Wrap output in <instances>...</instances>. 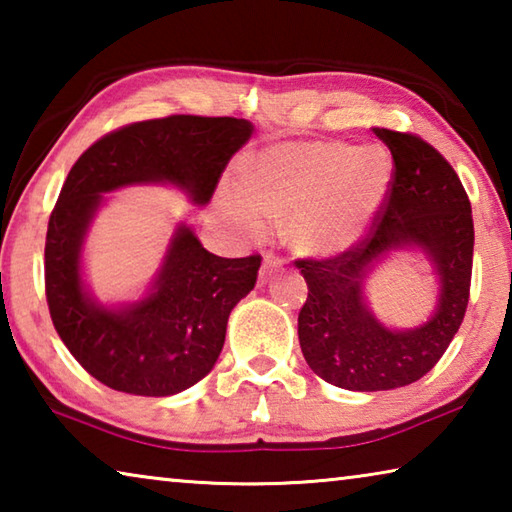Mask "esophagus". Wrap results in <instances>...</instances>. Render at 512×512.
Returning a JSON list of instances; mask_svg holds the SVG:
<instances>
[{
    "mask_svg": "<svg viewBox=\"0 0 512 512\" xmlns=\"http://www.w3.org/2000/svg\"><path fill=\"white\" fill-rule=\"evenodd\" d=\"M282 266V259L280 257H275L273 253H266L264 255V262H262V268H259V284H266L268 282V277H271L277 268Z\"/></svg>",
    "mask_w": 512,
    "mask_h": 512,
    "instance_id": "obj_1",
    "label": "esophagus"
}]
</instances>
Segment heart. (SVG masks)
Returning <instances> with one entry per match:
<instances>
[{
  "label": "heart",
  "instance_id": "obj_1",
  "mask_svg": "<svg viewBox=\"0 0 512 512\" xmlns=\"http://www.w3.org/2000/svg\"><path fill=\"white\" fill-rule=\"evenodd\" d=\"M393 183L391 153L348 142H293L264 151L246 185L223 192V210L239 230L262 235L268 219L289 221L300 253L334 255L357 244Z\"/></svg>",
  "mask_w": 512,
  "mask_h": 512
}]
</instances>
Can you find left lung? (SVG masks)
Here are the masks:
<instances>
[{"label":"left lung","instance_id":"1","mask_svg":"<svg viewBox=\"0 0 512 512\" xmlns=\"http://www.w3.org/2000/svg\"><path fill=\"white\" fill-rule=\"evenodd\" d=\"M372 133L393 155V183L366 235L334 257L296 259L309 289L298 314L302 354L348 391H391L427 375L463 323L472 282V205L452 164L413 133ZM411 243L437 266L441 298L429 324L393 333L369 314L362 280L381 254Z\"/></svg>","mask_w":512,"mask_h":512}]
</instances>
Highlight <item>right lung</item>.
Masks as SVG:
<instances>
[{
	"instance_id": "right-lung-1",
	"label": "right lung",
	"mask_w": 512,
	"mask_h": 512,
	"mask_svg": "<svg viewBox=\"0 0 512 512\" xmlns=\"http://www.w3.org/2000/svg\"><path fill=\"white\" fill-rule=\"evenodd\" d=\"M253 126L237 117L169 115L103 135L69 169L45 241L51 320L72 357L115 391L164 397L201 381L219 359L232 307L253 291L262 257H216L180 225L144 300L124 309L94 302L81 282L85 232L103 194L171 183L210 201Z\"/></svg>"
}]
</instances>
